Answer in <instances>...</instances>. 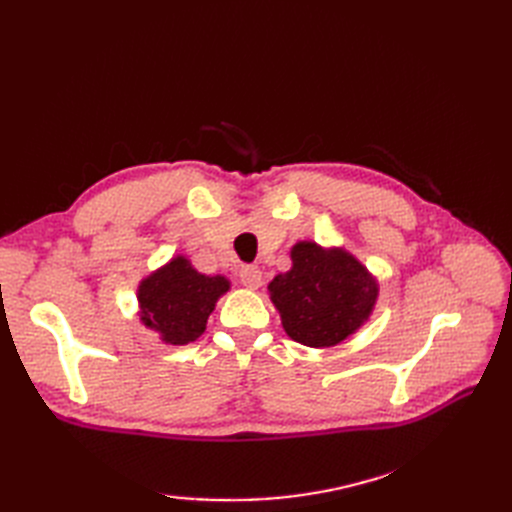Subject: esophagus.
<instances>
[{
	"instance_id": "1",
	"label": "esophagus",
	"mask_w": 512,
	"mask_h": 512,
	"mask_svg": "<svg viewBox=\"0 0 512 512\" xmlns=\"http://www.w3.org/2000/svg\"><path fill=\"white\" fill-rule=\"evenodd\" d=\"M239 277H241L243 286H247V288H258L262 282V273L256 265H243L239 271Z\"/></svg>"
}]
</instances>
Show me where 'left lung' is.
<instances>
[{
    "instance_id": "1",
    "label": "left lung",
    "mask_w": 512,
    "mask_h": 512,
    "mask_svg": "<svg viewBox=\"0 0 512 512\" xmlns=\"http://www.w3.org/2000/svg\"><path fill=\"white\" fill-rule=\"evenodd\" d=\"M290 256L292 269L269 284L284 331L312 348L339 344L369 318L378 297L376 282L342 250L297 243Z\"/></svg>"
}]
</instances>
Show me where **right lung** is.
Listing matches in <instances>:
<instances>
[{"instance_id":"right-lung-1","label":"right lung","mask_w":512,"mask_h":512,"mask_svg":"<svg viewBox=\"0 0 512 512\" xmlns=\"http://www.w3.org/2000/svg\"><path fill=\"white\" fill-rule=\"evenodd\" d=\"M228 290L222 275H200L177 256L138 288L141 320L168 344H190L203 335L215 301Z\"/></svg>"}]
</instances>
